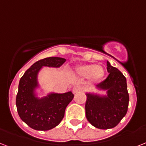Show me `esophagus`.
<instances>
[{"mask_svg":"<svg viewBox=\"0 0 146 146\" xmlns=\"http://www.w3.org/2000/svg\"><path fill=\"white\" fill-rule=\"evenodd\" d=\"M81 90H82V88H81V86H79V85H75L73 88V93L74 94H76L78 93V92H79V91H81Z\"/></svg>","mask_w":146,"mask_h":146,"instance_id":"obj_1","label":"esophagus"}]
</instances>
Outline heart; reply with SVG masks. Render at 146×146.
<instances>
[{
    "mask_svg": "<svg viewBox=\"0 0 146 146\" xmlns=\"http://www.w3.org/2000/svg\"><path fill=\"white\" fill-rule=\"evenodd\" d=\"M77 73L82 77H88L93 82L102 81L105 75L104 68L96 64H82L76 67Z\"/></svg>",
    "mask_w": 146,
    "mask_h": 146,
    "instance_id": "1",
    "label": "heart"
}]
</instances>
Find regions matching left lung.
Here are the masks:
<instances>
[{
    "mask_svg": "<svg viewBox=\"0 0 146 146\" xmlns=\"http://www.w3.org/2000/svg\"><path fill=\"white\" fill-rule=\"evenodd\" d=\"M107 66L109 75L97 87L107 91V96L86 94L87 119L91 125L100 129H108L117 126L126 116L129 100L125 76L108 62Z\"/></svg>",
    "mask_w": 146,
    "mask_h": 146,
    "instance_id": "1",
    "label": "left lung"
}]
</instances>
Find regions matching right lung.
I'll use <instances>...</instances> for the list:
<instances>
[{"instance_id":"add662e5","label":"right lung","mask_w":146,"mask_h":146,"mask_svg":"<svg viewBox=\"0 0 146 146\" xmlns=\"http://www.w3.org/2000/svg\"><path fill=\"white\" fill-rule=\"evenodd\" d=\"M65 62V58L59 57L40 59L28 68L20 78L16 98L17 109L20 119L33 129L46 131L58 126L64 118L66 107L74 98L71 91L51 94L41 99L34 94L40 68L42 66L60 67Z\"/></svg>"}]
</instances>
